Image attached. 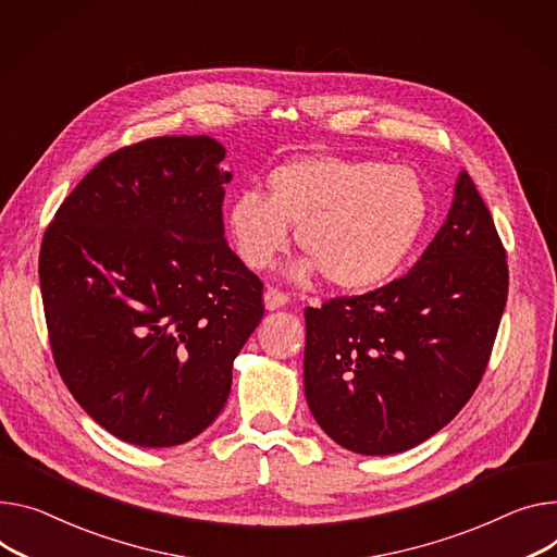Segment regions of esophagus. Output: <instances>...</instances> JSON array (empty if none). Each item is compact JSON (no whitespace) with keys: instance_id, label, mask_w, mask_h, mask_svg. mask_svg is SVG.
<instances>
[{"instance_id":"1","label":"esophagus","mask_w":557,"mask_h":557,"mask_svg":"<svg viewBox=\"0 0 557 557\" xmlns=\"http://www.w3.org/2000/svg\"><path fill=\"white\" fill-rule=\"evenodd\" d=\"M263 301L268 310H278L283 306H287V294L281 292L278 287H268L263 294Z\"/></svg>"}]
</instances>
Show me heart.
I'll use <instances>...</instances> for the list:
<instances>
[{"instance_id": "heart-1", "label": "heart", "mask_w": 557, "mask_h": 557, "mask_svg": "<svg viewBox=\"0 0 557 557\" xmlns=\"http://www.w3.org/2000/svg\"><path fill=\"white\" fill-rule=\"evenodd\" d=\"M431 200L406 164L341 156H304L276 166L268 196L245 189L227 209V225L245 265L265 270L289 243V225L312 259L296 274L323 270L344 289L386 281L419 240Z\"/></svg>"}]
</instances>
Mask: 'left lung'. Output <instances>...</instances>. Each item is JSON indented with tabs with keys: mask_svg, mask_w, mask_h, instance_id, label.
<instances>
[{
	"mask_svg": "<svg viewBox=\"0 0 557 557\" xmlns=\"http://www.w3.org/2000/svg\"><path fill=\"white\" fill-rule=\"evenodd\" d=\"M508 294L506 251L461 171L448 219L414 268L374 292L306 310V397L359 455L404 453L473 397Z\"/></svg>",
	"mask_w": 557,
	"mask_h": 557,
	"instance_id": "8db88e82",
	"label": "left lung"
}]
</instances>
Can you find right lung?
<instances>
[{
    "mask_svg": "<svg viewBox=\"0 0 557 557\" xmlns=\"http://www.w3.org/2000/svg\"><path fill=\"white\" fill-rule=\"evenodd\" d=\"M209 136H162L98 162L39 249L55 366L104 431L178 446L216 419L263 319V283L230 249V171Z\"/></svg>",
    "mask_w": 557,
    "mask_h": 557,
    "instance_id": "obj_1",
    "label": "right lung"
}]
</instances>
